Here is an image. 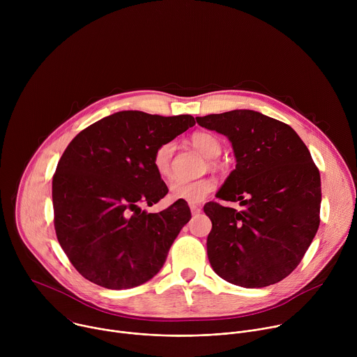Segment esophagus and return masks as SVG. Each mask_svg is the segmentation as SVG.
I'll use <instances>...</instances> for the list:
<instances>
[{"instance_id": "34e87169", "label": "esophagus", "mask_w": 357, "mask_h": 357, "mask_svg": "<svg viewBox=\"0 0 357 357\" xmlns=\"http://www.w3.org/2000/svg\"><path fill=\"white\" fill-rule=\"evenodd\" d=\"M190 212H192V215H199L202 212V208L197 205H190Z\"/></svg>"}]
</instances>
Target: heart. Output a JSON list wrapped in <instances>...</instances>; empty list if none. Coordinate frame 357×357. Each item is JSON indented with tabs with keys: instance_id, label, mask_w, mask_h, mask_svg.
Segmentation results:
<instances>
[{
	"instance_id": "b5f03b06",
	"label": "heart",
	"mask_w": 357,
	"mask_h": 357,
	"mask_svg": "<svg viewBox=\"0 0 357 357\" xmlns=\"http://www.w3.org/2000/svg\"><path fill=\"white\" fill-rule=\"evenodd\" d=\"M190 144L209 160H213L220 155L222 144L219 138L211 132L199 131L192 134ZM175 145L172 141H167L161 144L152 155V165H154L157 174L162 178L169 176L171 164L174 155ZM216 185L209 178H202L196 181H178L171 186V197L175 200H183L189 205H197L205 200L213 190Z\"/></svg>"
}]
</instances>
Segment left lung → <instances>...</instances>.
Returning a JSON list of instances; mask_svg holds the SVG:
<instances>
[{
	"label": "left lung",
	"instance_id": "1",
	"mask_svg": "<svg viewBox=\"0 0 357 357\" xmlns=\"http://www.w3.org/2000/svg\"><path fill=\"white\" fill-rule=\"evenodd\" d=\"M196 121L230 139L237 164L216 196L244 206L203 208L212 220L211 266L245 288L280 282L301 263L321 222V176L307 145L288 124L252 110Z\"/></svg>",
	"mask_w": 357,
	"mask_h": 357
}]
</instances>
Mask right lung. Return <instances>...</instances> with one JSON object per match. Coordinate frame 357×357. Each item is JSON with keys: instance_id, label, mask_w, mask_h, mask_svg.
I'll use <instances>...</instances> for the list:
<instances>
[{"instance_id": "obj_1", "label": "right lung", "mask_w": 357, "mask_h": 357, "mask_svg": "<svg viewBox=\"0 0 357 357\" xmlns=\"http://www.w3.org/2000/svg\"><path fill=\"white\" fill-rule=\"evenodd\" d=\"M195 126L189 114L162 117L119 112L80 131L61 157L52 181L56 237L86 280L109 289L154 277L189 222L176 200L146 213L168 188L152 165L154 151Z\"/></svg>"}]
</instances>
